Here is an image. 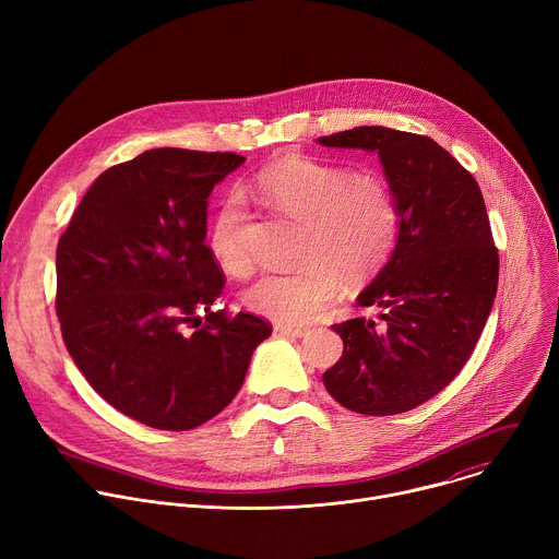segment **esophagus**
<instances>
[{
  "label": "esophagus",
  "instance_id": "34e87169",
  "mask_svg": "<svg viewBox=\"0 0 559 559\" xmlns=\"http://www.w3.org/2000/svg\"><path fill=\"white\" fill-rule=\"evenodd\" d=\"M274 330H276L281 336H289V338H305V336L309 334V330H305V328L285 325V323H278Z\"/></svg>",
  "mask_w": 559,
  "mask_h": 559
}]
</instances>
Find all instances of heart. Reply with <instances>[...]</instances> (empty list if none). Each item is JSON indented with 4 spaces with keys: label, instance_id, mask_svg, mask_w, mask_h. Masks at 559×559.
<instances>
[{
    "label": "heart",
    "instance_id": "b5f03b06",
    "mask_svg": "<svg viewBox=\"0 0 559 559\" xmlns=\"http://www.w3.org/2000/svg\"><path fill=\"white\" fill-rule=\"evenodd\" d=\"M257 188L272 207L305 223V265L265 274L246 292L248 307L272 321L309 323L336 298L341 276L349 283L371 276L395 246L401 212L389 183L378 175H349L316 158L289 154L259 175ZM241 223V199L229 197L210 225V250L229 274L250 270Z\"/></svg>",
    "mask_w": 559,
    "mask_h": 559
}]
</instances>
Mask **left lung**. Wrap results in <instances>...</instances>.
Segmentation results:
<instances>
[{
  "label": "left lung",
  "instance_id": "8db88e82",
  "mask_svg": "<svg viewBox=\"0 0 559 559\" xmlns=\"http://www.w3.org/2000/svg\"><path fill=\"white\" fill-rule=\"evenodd\" d=\"M318 143L376 152L401 212L389 261L356 300L380 321L334 325L345 349L323 382L356 414H405L460 373L487 325L500 261L485 199L429 136L358 126Z\"/></svg>",
  "mask_w": 559,
  "mask_h": 559
}]
</instances>
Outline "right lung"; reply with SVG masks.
<instances>
[{
    "mask_svg": "<svg viewBox=\"0 0 559 559\" xmlns=\"http://www.w3.org/2000/svg\"><path fill=\"white\" fill-rule=\"evenodd\" d=\"M246 156L154 147L91 186L57 246V316L76 369L121 414L188 431L223 412L272 334L212 302L207 197ZM206 321H200V313Z\"/></svg>",
    "mask_w": 559,
    "mask_h": 559,
    "instance_id": "obj_1",
    "label": "right lung"
}]
</instances>
